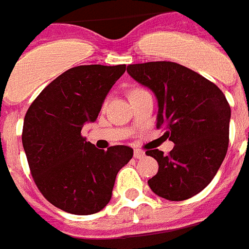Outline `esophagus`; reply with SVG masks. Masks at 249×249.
Listing matches in <instances>:
<instances>
[{"label":"esophagus","instance_id":"1","mask_svg":"<svg viewBox=\"0 0 249 249\" xmlns=\"http://www.w3.org/2000/svg\"><path fill=\"white\" fill-rule=\"evenodd\" d=\"M135 158L137 159H141L145 157V152L144 150H141V149H135V153H134Z\"/></svg>","mask_w":249,"mask_h":249}]
</instances>
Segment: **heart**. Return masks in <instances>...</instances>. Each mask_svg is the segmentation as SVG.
Returning a JSON list of instances; mask_svg holds the SVG:
<instances>
[{"label":"heart","instance_id":"heart-1","mask_svg":"<svg viewBox=\"0 0 249 249\" xmlns=\"http://www.w3.org/2000/svg\"><path fill=\"white\" fill-rule=\"evenodd\" d=\"M136 91H140V90H136ZM136 91H134V92H136Z\"/></svg>","mask_w":249,"mask_h":249}]
</instances>
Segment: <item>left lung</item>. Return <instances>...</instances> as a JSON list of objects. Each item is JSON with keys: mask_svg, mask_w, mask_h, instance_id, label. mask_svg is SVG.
Here are the masks:
<instances>
[{"mask_svg": "<svg viewBox=\"0 0 249 249\" xmlns=\"http://www.w3.org/2000/svg\"><path fill=\"white\" fill-rule=\"evenodd\" d=\"M127 73L156 95L157 127H167L163 136L175 144L168 156L158 149L146 152L159 166L148 185L172 202L196 196L228 152L231 110L225 95L203 75L172 61L131 64Z\"/></svg>", "mask_w": 249, "mask_h": 249, "instance_id": "left-lung-1", "label": "left lung"}]
</instances>
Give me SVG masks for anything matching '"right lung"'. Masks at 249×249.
I'll return each mask as SVG.
<instances>
[{
    "instance_id": "add662e5",
    "label": "right lung",
    "mask_w": 249,
    "mask_h": 249,
    "mask_svg": "<svg viewBox=\"0 0 249 249\" xmlns=\"http://www.w3.org/2000/svg\"><path fill=\"white\" fill-rule=\"evenodd\" d=\"M126 65H79L53 79L36 97L23 124V148L37 188L50 203L73 214H92L112 198L118 171L134 150L95 148L82 128L96 121L101 105Z\"/></svg>"
}]
</instances>
